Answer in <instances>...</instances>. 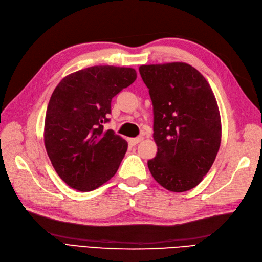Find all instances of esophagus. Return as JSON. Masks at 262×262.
<instances>
[{
    "label": "esophagus",
    "instance_id": "esophagus-1",
    "mask_svg": "<svg viewBox=\"0 0 262 262\" xmlns=\"http://www.w3.org/2000/svg\"><path fill=\"white\" fill-rule=\"evenodd\" d=\"M143 141V137L140 136V137H136V138H130L129 140V143L132 144V145H136V144L141 143Z\"/></svg>",
    "mask_w": 262,
    "mask_h": 262
}]
</instances>
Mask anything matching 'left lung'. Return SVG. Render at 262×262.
<instances>
[{
  "label": "left lung",
  "mask_w": 262,
  "mask_h": 262,
  "mask_svg": "<svg viewBox=\"0 0 262 262\" xmlns=\"http://www.w3.org/2000/svg\"><path fill=\"white\" fill-rule=\"evenodd\" d=\"M153 104V178L170 191L196 187L213 165L221 144V117L213 91L186 63L142 65Z\"/></svg>",
  "instance_id": "8db88e82"
}]
</instances>
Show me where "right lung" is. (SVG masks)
I'll list each match as a JSON object with an SVG mask.
<instances>
[{
    "label": "right lung",
    "instance_id": "right-lung-1",
    "mask_svg": "<svg viewBox=\"0 0 262 262\" xmlns=\"http://www.w3.org/2000/svg\"><path fill=\"white\" fill-rule=\"evenodd\" d=\"M136 71L92 66L58 83L45 119V146L55 171L66 185L91 191L111 179L127 151V142L113 129L111 100L136 80Z\"/></svg>",
    "mask_w": 262,
    "mask_h": 262
}]
</instances>
